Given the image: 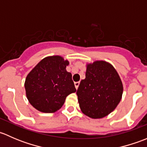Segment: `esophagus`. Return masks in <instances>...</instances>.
Returning <instances> with one entry per match:
<instances>
[{
    "label": "esophagus",
    "mask_w": 147,
    "mask_h": 147,
    "mask_svg": "<svg viewBox=\"0 0 147 147\" xmlns=\"http://www.w3.org/2000/svg\"><path fill=\"white\" fill-rule=\"evenodd\" d=\"M79 84H80V82H75V87L76 88V90H78V87H79Z\"/></svg>",
    "instance_id": "obj_1"
}]
</instances>
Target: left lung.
Masks as SVG:
<instances>
[{
    "mask_svg": "<svg viewBox=\"0 0 147 147\" xmlns=\"http://www.w3.org/2000/svg\"><path fill=\"white\" fill-rule=\"evenodd\" d=\"M86 66L85 79L81 80L77 91L80 108L86 116L101 119L113 112L121 101L122 82L108 62L96 60Z\"/></svg>",
    "mask_w": 147,
    "mask_h": 147,
    "instance_id": "left-lung-1",
    "label": "left lung"
}]
</instances>
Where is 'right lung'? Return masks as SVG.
<instances>
[{"mask_svg": "<svg viewBox=\"0 0 147 147\" xmlns=\"http://www.w3.org/2000/svg\"><path fill=\"white\" fill-rule=\"evenodd\" d=\"M69 61L60 55L42 59L28 73L25 81L26 97L37 110L57 112L67 96L76 92L72 74L66 70Z\"/></svg>", "mask_w": 147, "mask_h": 147, "instance_id": "obj_1", "label": "right lung"}]
</instances>
